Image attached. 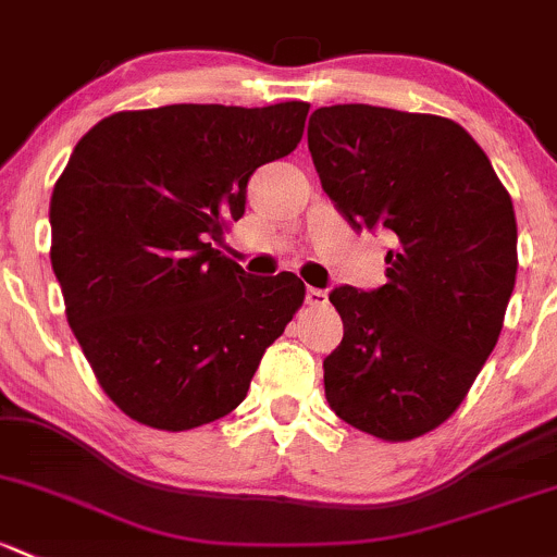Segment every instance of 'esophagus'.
<instances>
[{
  "mask_svg": "<svg viewBox=\"0 0 557 557\" xmlns=\"http://www.w3.org/2000/svg\"><path fill=\"white\" fill-rule=\"evenodd\" d=\"M307 304L309 307H325L327 304V294L320 288H307Z\"/></svg>",
  "mask_w": 557,
  "mask_h": 557,
  "instance_id": "obj_1",
  "label": "esophagus"
}]
</instances>
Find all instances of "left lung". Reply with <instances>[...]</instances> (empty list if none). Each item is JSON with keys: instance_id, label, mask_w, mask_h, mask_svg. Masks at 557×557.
I'll use <instances>...</instances> for the list:
<instances>
[{"instance_id": "8db88e82", "label": "left lung", "mask_w": 557, "mask_h": 557, "mask_svg": "<svg viewBox=\"0 0 557 557\" xmlns=\"http://www.w3.org/2000/svg\"><path fill=\"white\" fill-rule=\"evenodd\" d=\"M325 195L355 232H389L386 285L331 290L344 338L323 360L338 419L382 441L446 421L494 352L518 272L507 189L475 138L435 114L338 103L309 116Z\"/></svg>"}]
</instances>
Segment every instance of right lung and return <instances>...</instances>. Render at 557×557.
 I'll return each instance as SVG.
<instances>
[{"mask_svg": "<svg viewBox=\"0 0 557 557\" xmlns=\"http://www.w3.org/2000/svg\"><path fill=\"white\" fill-rule=\"evenodd\" d=\"M309 103L116 111L87 131L50 200V261L98 384L168 432L232 413L304 301L290 272L250 277L219 245L256 168L304 136Z\"/></svg>", "mask_w": 557, "mask_h": 557, "instance_id": "1", "label": "right lung"}]
</instances>
